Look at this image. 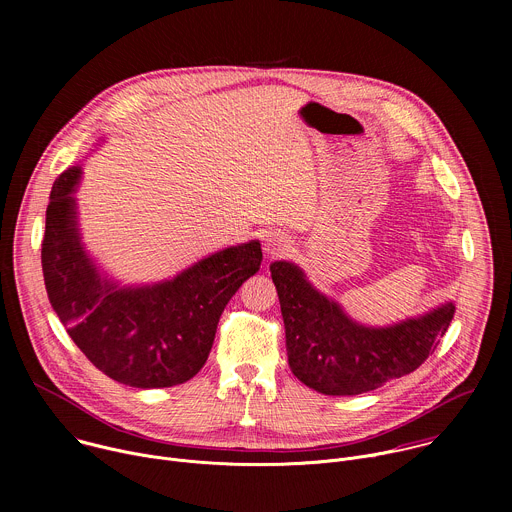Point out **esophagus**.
Masks as SVG:
<instances>
[{
    "mask_svg": "<svg viewBox=\"0 0 512 512\" xmlns=\"http://www.w3.org/2000/svg\"><path fill=\"white\" fill-rule=\"evenodd\" d=\"M291 249V239L279 231H273L269 235H265V251L267 255L271 257H277V255H283Z\"/></svg>",
    "mask_w": 512,
    "mask_h": 512,
    "instance_id": "34e87169",
    "label": "esophagus"
}]
</instances>
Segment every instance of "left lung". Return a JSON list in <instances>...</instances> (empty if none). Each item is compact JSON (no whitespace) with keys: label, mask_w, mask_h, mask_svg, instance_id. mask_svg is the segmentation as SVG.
Masks as SVG:
<instances>
[{"label":"left lung","mask_w":512,"mask_h":512,"mask_svg":"<svg viewBox=\"0 0 512 512\" xmlns=\"http://www.w3.org/2000/svg\"><path fill=\"white\" fill-rule=\"evenodd\" d=\"M289 369L304 385L324 395H360L413 373L437 348L454 318L442 304L419 318L387 328H369L344 310L287 261L271 263Z\"/></svg>","instance_id":"8db88e82"}]
</instances>
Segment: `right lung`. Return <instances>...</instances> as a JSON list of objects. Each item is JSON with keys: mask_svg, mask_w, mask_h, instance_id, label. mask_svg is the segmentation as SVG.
I'll return each instance as SVG.
<instances>
[{"mask_svg": "<svg viewBox=\"0 0 512 512\" xmlns=\"http://www.w3.org/2000/svg\"><path fill=\"white\" fill-rule=\"evenodd\" d=\"M79 178V166L62 172L46 208L42 271L56 316L117 383L162 389L190 381L204 367L225 306L259 271V241L218 251L156 285L119 287L101 277L81 243L72 196Z\"/></svg>", "mask_w": 512, "mask_h": 512, "instance_id": "right-lung-1", "label": "right lung"}]
</instances>
